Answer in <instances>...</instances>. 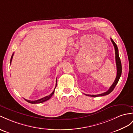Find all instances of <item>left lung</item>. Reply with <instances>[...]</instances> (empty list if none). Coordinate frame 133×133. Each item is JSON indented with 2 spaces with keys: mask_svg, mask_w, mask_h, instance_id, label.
Instances as JSON below:
<instances>
[{
  "mask_svg": "<svg viewBox=\"0 0 133 133\" xmlns=\"http://www.w3.org/2000/svg\"><path fill=\"white\" fill-rule=\"evenodd\" d=\"M111 42H112V43L114 46L115 47V58H116V67H117V76H116V79L115 80L114 82L113 83L112 86L110 87V88L107 91H106L104 93L100 94H98V95H88V94H85L86 96H92V97H98V96H104L108 95L109 94L111 93L113 90H114L115 87H116V85H117L119 78H120L121 76V73H122V65H121V62L120 59H119V55H118V47L117 46V45L115 43V42L113 41L112 38H111Z\"/></svg>",
  "mask_w": 133,
  "mask_h": 133,
  "instance_id": "left-lung-1",
  "label": "left lung"
}]
</instances>
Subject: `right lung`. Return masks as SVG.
<instances>
[{"instance_id": "add662e5", "label": "right lung", "mask_w": 133, "mask_h": 133, "mask_svg": "<svg viewBox=\"0 0 133 133\" xmlns=\"http://www.w3.org/2000/svg\"><path fill=\"white\" fill-rule=\"evenodd\" d=\"M14 52L13 53L12 55V56H11V61H10V63H11V62H12V58H13V56H14ZM56 86H55V88H56ZM55 89H54V91H53L52 92V93L51 94H50L49 95H48V96H45V97H44V98H41V99H38V100H33V101H31V100H26V99H24L26 100V101L28 102V103H31V104H37V103H43V102H44L47 101V100H48V99H50L51 98V96H52V95L54 94Z\"/></svg>"}]
</instances>
